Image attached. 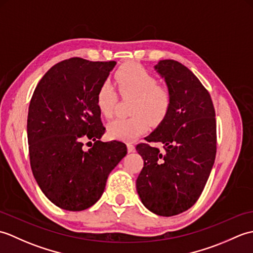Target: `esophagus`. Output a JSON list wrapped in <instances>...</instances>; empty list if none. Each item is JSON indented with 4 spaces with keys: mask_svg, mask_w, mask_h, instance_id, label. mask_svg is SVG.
<instances>
[{
    "mask_svg": "<svg viewBox=\"0 0 253 253\" xmlns=\"http://www.w3.org/2000/svg\"><path fill=\"white\" fill-rule=\"evenodd\" d=\"M135 146H132V144H130V143H128L127 144V151L129 152V153H131V152H135Z\"/></svg>",
    "mask_w": 253,
    "mask_h": 253,
    "instance_id": "34e87169",
    "label": "esophagus"
}]
</instances>
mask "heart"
I'll list each match as a JSON object with an SVG mask.
<instances>
[{"label": "heart", "instance_id": "obj_1", "mask_svg": "<svg viewBox=\"0 0 253 253\" xmlns=\"http://www.w3.org/2000/svg\"><path fill=\"white\" fill-rule=\"evenodd\" d=\"M115 83L120 92L132 96L128 118H115L107 124V132L111 138L130 142L146 132L149 122L158 125L168 116L171 95L165 87L158 84V79L136 63L124 64L115 74ZM96 105L105 117L114 113L117 92L110 80L100 84L95 95Z\"/></svg>", "mask_w": 253, "mask_h": 253}]
</instances>
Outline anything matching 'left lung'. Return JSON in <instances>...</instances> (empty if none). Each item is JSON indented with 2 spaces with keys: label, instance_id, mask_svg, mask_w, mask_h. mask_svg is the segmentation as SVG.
Segmentation results:
<instances>
[{
  "label": "left lung",
  "instance_id": "obj_1",
  "mask_svg": "<svg viewBox=\"0 0 253 253\" xmlns=\"http://www.w3.org/2000/svg\"><path fill=\"white\" fill-rule=\"evenodd\" d=\"M171 95L168 116L144 138L164 144L136 147L144 164L136 188L142 204L161 216L187 211L200 197L216 154L215 112L209 92L181 63L162 60L154 66Z\"/></svg>",
  "mask_w": 253,
  "mask_h": 253
}]
</instances>
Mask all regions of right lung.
I'll return each instance as SVG.
<instances>
[{"label": "right lung", "mask_w": 253, "mask_h": 253, "mask_svg": "<svg viewBox=\"0 0 253 253\" xmlns=\"http://www.w3.org/2000/svg\"><path fill=\"white\" fill-rule=\"evenodd\" d=\"M115 65L79 57L60 62L31 98L27 137L32 174L44 196L66 211L92 207L127 154L125 143L100 140L105 128L95 95ZM88 138L95 143L85 152L82 146Z\"/></svg>", "instance_id": "obj_1"}]
</instances>
